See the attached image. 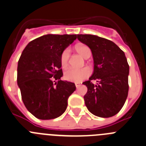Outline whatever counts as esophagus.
<instances>
[{
	"instance_id": "1",
	"label": "esophagus",
	"mask_w": 146,
	"mask_h": 146,
	"mask_svg": "<svg viewBox=\"0 0 146 146\" xmlns=\"http://www.w3.org/2000/svg\"><path fill=\"white\" fill-rule=\"evenodd\" d=\"M75 85H76V88H78L81 85V83H76V84H75Z\"/></svg>"
}]
</instances>
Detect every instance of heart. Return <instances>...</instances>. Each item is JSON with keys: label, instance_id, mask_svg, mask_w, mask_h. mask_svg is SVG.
I'll list each match as a JSON object with an SVG mask.
<instances>
[{"label": "heart", "instance_id": "b5f03b06", "mask_svg": "<svg viewBox=\"0 0 146 146\" xmlns=\"http://www.w3.org/2000/svg\"><path fill=\"white\" fill-rule=\"evenodd\" d=\"M76 52H78L80 55H81L83 57L86 58L87 55L91 54V51L90 48L85 45H78L76 46ZM70 57V50L68 48H66L63 51L61 55V64L62 67H65L68 65V59ZM91 73V70L87 67L79 68H70L65 73V80L71 82H81L83 80L86 78Z\"/></svg>", "mask_w": 146, "mask_h": 146}]
</instances>
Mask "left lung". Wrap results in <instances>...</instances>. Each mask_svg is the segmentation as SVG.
Segmentation results:
<instances>
[{
  "label": "left lung",
  "instance_id": "left-lung-1",
  "mask_svg": "<svg viewBox=\"0 0 146 146\" xmlns=\"http://www.w3.org/2000/svg\"><path fill=\"white\" fill-rule=\"evenodd\" d=\"M89 47L94 60V71L84 96L89 112L102 118L113 116L120 111L128 95L129 66L125 54L115 43L94 35H77ZM92 80H96L94 85Z\"/></svg>",
  "mask_w": 146,
  "mask_h": 146
}]
</instances>
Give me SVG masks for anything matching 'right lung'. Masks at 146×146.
Returning a JSON list of instances; mask_svg holds the SVG:
<instances>
[{
	"label": "right lung",
	"instance_id": "obj_1",
	"mask_svg": "<svg viewBox=\"0 0 146 146\" xmlns=\"http://www.w3.org/2000/svg\"><path fill=\"white\" fill-rule=\"evenodd\" d=\"M76 35L47 34L26 46L18 62L17 84L26 108L34 116L46 120L65 111L74 83L60 80L61 55Z\"/></svg>",
	"mask_w": 146,
	"mask_h": 146
}]
</instances>
